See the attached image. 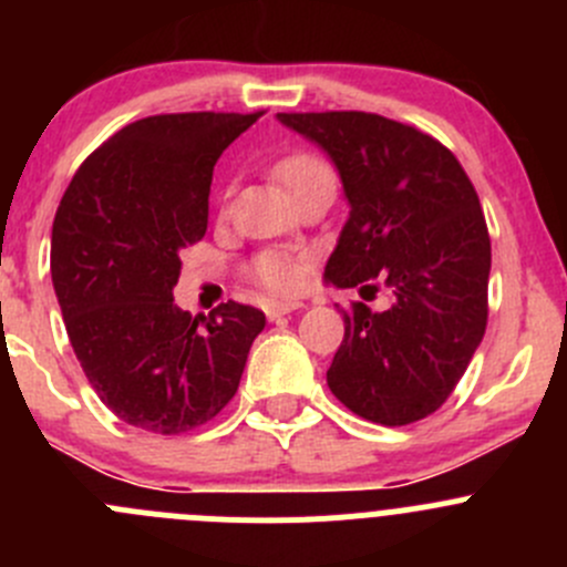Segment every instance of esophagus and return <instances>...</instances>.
<instances>
[{
    "label": "esophagus",
    "instance_id": "obj_1",
    "mask_svg": "<svg viewBox=\"0 0 567 567\" xmlns=\"http://www.w3.org/2000/svg\"><path fill=\"white\" fill-rule=\"evenodd\" d=\"M299 307H301V301H285V305H268V307H266V316H268V320H279V318L290 316V312H293V310H299Z\"/></svg>",
    "mask_w": 567,
    "mask_h": 567
}]
</instances>
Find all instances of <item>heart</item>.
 Masks as SVG:
<instances>
[{"label": "heart", "mask_w": 567, "mask_h": 567, "mask_svg": "<svg viewBox=\"0 0 567 567\" xmlns=\"http://www.w3.org/2000/svg\"><path fill=\"white\" fill-rule=\"evenodd\" d=\"M320 167H323V162L318 156H312V153H293V156L282 158L274 167V175L285 186L293 188L301 177L316 173ZM249 277L266 290H271V293H290L299 285V266L288 255H282V251H260L249 262Z\"/></svg>", "instance_id": "heart-1"}]
</instances>
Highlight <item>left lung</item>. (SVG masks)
<instances>
[{"label": "left lung", "instance_id": "left-lung-1", "mask_svg": "<svg viewBox=\"0 0 567 567\" xmlns=\"http://www.w3.org/2000/svg\"><path fill=\"white\" fill-rule=\"evenodd\" d=\"M277 117L329 153L351 203L326 279L392 293L390 310L353 301L342 316L329 390L379 425L425 420L453 394L488 323L491 238L477 192L453 151L414 125L370 112Z\"/></svg>", "mask_w": 567, "mask_h": 567}]
</instances>
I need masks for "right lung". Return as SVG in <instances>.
<instances>
[{"label": "right lung", "instance_id": "1", "mask_svg": "<svg viewBox=\"0 0 567 567\" xmlns=\"http://www.w3.org/2000/svg\"><path fill=\"white\" fill-rule=\"evenodd\" d=\"M266 109L153 114L84 158L51 230V282L84 375L114 416L181 436L233 400L266 326L227 301L175 307L181 251L208 230L214 164Z\"/></svg>", "mask_w": 567, "mask_h": 567}]
</instances>
